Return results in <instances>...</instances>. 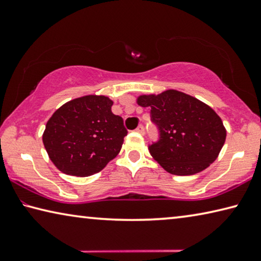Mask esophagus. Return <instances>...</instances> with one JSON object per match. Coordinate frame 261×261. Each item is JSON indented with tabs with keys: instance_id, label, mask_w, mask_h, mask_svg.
Listing matches in <instances>:
<instances>
[{
	"instance_id": "34e87169",
	"label": "esophagus",
	"mask_w": 261,
	"mask_h": 261,
	"mask_svg": "<svg viewBox=\"0 0 261 261\" xmlns=\"http://www.w3.org/2000/svg\"><path fill=\"white\" fill-rule=\"evenodd\" d=\"M136 131L139 132V134H141V135H144V134H145V127H144V125H143V124L138 125V127H137Z\"/></svg>"
}]
</instances>
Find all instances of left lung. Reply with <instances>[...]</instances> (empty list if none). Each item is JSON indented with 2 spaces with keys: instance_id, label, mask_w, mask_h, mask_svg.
<instances>
[{
  "instance_id": "left-lung-1",
  "label": "left lung",
  "mask_w": 261,
  "mask_h": 261,
  "mask_svg": "<svg viewBox=\"0 0 261 261\" xmlns=\"http://www.w3.org/2000/svg\"><path fill=\"white\" fill-rule=\"evenodd\" d=\"M137 102L151 108V120L160 137L148 149L168 173H200L218 158L227 132L210 106L176 90L140 95Z\"/></svg>"
}]
</instances>
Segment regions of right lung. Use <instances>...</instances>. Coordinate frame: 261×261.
I'll return each instance as SVG.
<instances>
[{
	"label": "right lung",
	"mask_w": 261,
	"mask_h": 261,
	"mask_svg": "<svg viewBox=\"0 0 261 261\" xmlns=\"http://www.w3.org/2000/svg\"><path fill=\"white\" fill-rule=\"evenodd\" d=\"M112 106L105 95H85L53 114L42 141L57 169L85 177L99 173L120 153L127 131Z\"/></svg>",
	"instance_id": "1"
}]
</instances>
